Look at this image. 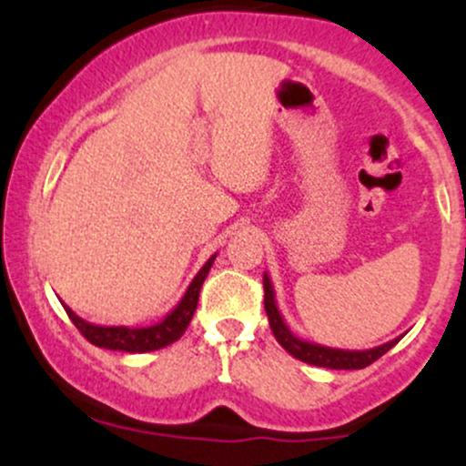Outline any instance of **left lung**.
I'll use <instances>...</instances> for the list:
<instances>
[{
  "instance_id": "left-lung-1",
  "label": "left lung",
  "mask_w": 466,
  "mask_h": 466,
  "mask_svg": "<svg viewBox=\"0 0 466 466\" xmlns=\"http://www.w3.org/2000/svg\"><path fill=\"white\" fill-rule=\"evenodd\" d=\"M263 287H265V311H267V318H269L271 333H274L278 344H280L289 355H293L296 360H300L304 363H311V366L333 368V370H361V368L370 366L372 361H377L381 355H386L392 346L399 344L400 337H403V335L394 337V339L388 341V344L374 346V349H368V350H341V349H330V346L313 344V341L300 339V337L291 333V329L287 326L285 318H282L280 311H278L274 285H271L269 276L267 274H263Z\"/></svg>"
}]
</instances>
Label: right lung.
Segmentation results:
<instances>
[{"instance_id": "1", "label": "right lung", "mask_w": 466, "mask_h": 466, "mask_svg": "<svg viewBox=\"0 0 466 466\" xmlns=\"http://www.w3.org/2000/svg\"><path fill=\"white\" fill-rule=\"evenodd\" d=\"M217 254H212L208 258V263L201 267L199 274L192 278V282L186 289L184 298H181L177 307L173 309L162 322L153 324V326H140V329H133V326H100V324H92L87 319L78 318L67 304H63L66 313L69 315L74 326L83 333L85 339L92 341L94 346L98 349H106V350H125V352H151V350H159L164 346L173 344L177 341L181 335L186 333L188 329L192 315L197 311V302H199V291L203 280H206L208 271H210L212 263H215Z\"/></svg>"}]
</instances>
